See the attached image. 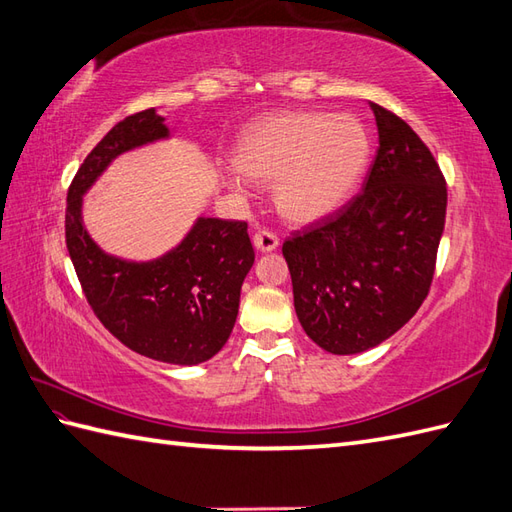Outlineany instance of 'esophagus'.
Here are the masks:
<instances>
[{
	"mask_svg": "<svg viewBox=\"0 0 512 512\" xmlns=\"http://www.w3.org/2000/svg\"><path fill=\"white\" fill-rule=\"evenodd\" d=\"M253 244H255V248L257 251H261V253H270V251H275V248L279 246V235L272 231V229H259V231H255V235H253Z\"/></svg>",
	"mask_w": 512,
	"mask_h": 512,
	"instance_id": "1",
	"label": "esophagus"
}]
</instances>
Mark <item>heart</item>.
I'll list each match as a JSON object with an SVG mask.
<instances>
[{
  "label": "heart",
  "instance_id": "b5f03b06",
  "mask_svg": "<svg viewBox=\"0 0 512 512\" xmlns=\"http://www.w3.org/2000/svg\"><path fill=\"white\" fill-rule=\"evenodd\" d=\"M368 137L353 117L281 113L257 122L237 141L227 185L246 192V178L275 181V200L292 222H314L336 211L358 183Z\"/></svg>",
  "mask_w": 512,
  "mask_h": 512
}]
</instances>
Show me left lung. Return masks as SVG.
<instances>
[{
    "mask_svg": "<svg viewBox=\"0 0 512 512\" xmlns=\"http://www.w3.org/2000/svg\"><path fill=\"white\" fill-rule=\"evenodd\" d=\"M379 148L362 192L283 242L294 310L320 349L377 347L417 314L434 279L447 185L399 115L371 102Z\"/></svg>",
    "mask_w": 512,
    "mask_h": 512,
    "instance_id": "8db88e82",
    "label": "left lung"
}]
</instances>
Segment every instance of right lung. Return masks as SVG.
Segmentation results:
<instances>
[{
	"mask_svg": "<svg viewBox=\"0 0 512 512\" xmlns=\"http://www.w3.org/2000/svg\"><path fill=\"white\" fill-rule=\"evenodd\" d=\"M154 109L117 122L82 161L67 192L65 242L93 314L146 358L192 366L229 340L244 277L255 261L248 224L198 218L174 251L154 261L106 255L82 224V194L117 154L168 137Z\"/></svg>",
	"mask_w": 512,
	"mask_h": 512,
	"instance_id": "obj_1",
	"label": "right lung"
}]
</instances>
